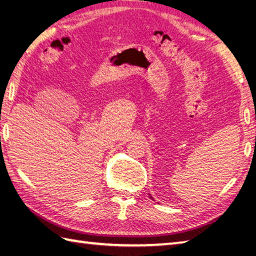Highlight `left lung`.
<instances>
[{"label": "left lung", "mask_w": 256, "mask_h": 256, "mask_svg": "<svg viewBox=\"0 0 256 256\" xmlns=\"http://www.w3.org/2000/svg\"><path fill=\"white\" fill-rule=\"evenodd\" d=\"M150 198H152V197H150Z\"/></svg>", "instance_id": "1"}]
</instances>
